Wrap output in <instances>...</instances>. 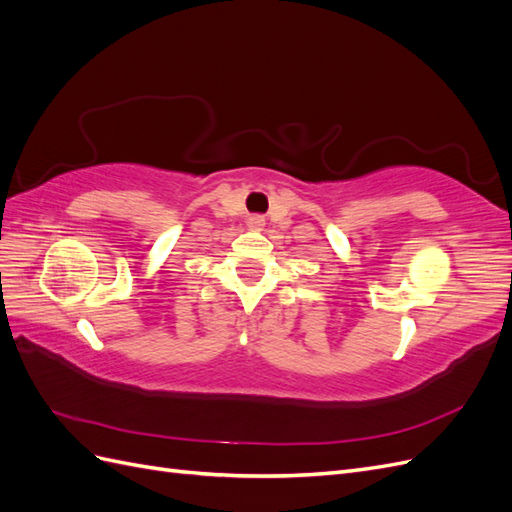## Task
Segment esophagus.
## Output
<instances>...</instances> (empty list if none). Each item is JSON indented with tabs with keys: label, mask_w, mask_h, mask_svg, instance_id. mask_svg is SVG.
<instances>
[{
	"label": "esophagus",
	"mask_w": 512,
	"mask_h": 512,
	"mask_svg": "<svg viewBox=\"0 0 512 512\" xmlns=\"http://www.w3.org/2000/svg\"><path fill=\"white\" fill-rule=\"evenodd\" d=\"M247 226L262 228V226H265V218H262V215H250V218H247Z\"/></svg>",
	"instance_id": "1"
}]
</instances>
